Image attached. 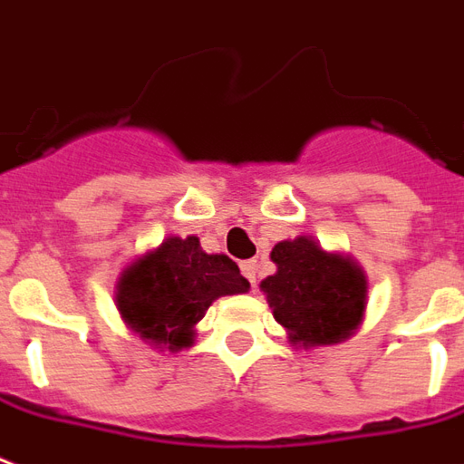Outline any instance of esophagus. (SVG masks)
<instances>
[{"label": "esophagus", "mask_w": 464, "mask_h": 464, "mask_svg": "<svg viewBox=\"0 0 464 464\" xmlns=\"http://www.w3.org/2000/svg\"><path fill=\"white\" fill-rule=\"evenodd\" d=\"M240 272H243V277L256 287V277H257V263L256 260H246V263L240 265Z\"/></svg>", "instance_id": "esophagus-1"}]
</instances>
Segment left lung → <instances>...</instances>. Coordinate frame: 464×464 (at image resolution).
I'll return each mask as SVG.
<instances>
[{
    "mask_svg": "<svg viewBox=\"0 0 464 464\" xmlns=\"http://www.w3.org/2000/svg\"><path fill=\"white\" fill-rule=\"evenodd\" d=\"M277 272L263 279L272 314L304 348L345 341L362 321L367 279L358 265L306 236L272 247Z\"/></svg>",
    "mask_w": 464,
    "mask_h": 464,
    "instance_id": "1",
    "label": "left lung"
}]
</instances>
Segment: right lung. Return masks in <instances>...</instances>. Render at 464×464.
<instances>
[{
    "mask_svg": "<svg viewBox=\"0 0 464 464\" xmlns=\"http://www.w3.org/2000/svg\"><path fill=\"white\" fill-rule=\"evenodd\" d=\"M247 287L231 257L208 256L194 236L168 238L123 272L116 306L140 338L179 350L192 345L194 324L214 299Z\"/></svg>",
    "mask_w": 464,
    "mask_h": 464,
    "instance_id": "add662e5",
    "label": "right lung"
}]
</instances>
